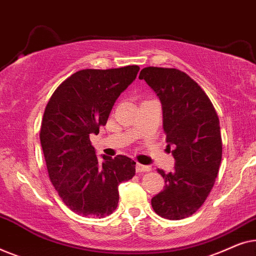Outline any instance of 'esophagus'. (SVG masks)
Returning a JSON list of instances; mask_svg holds the SVG:
<instances>
[{"instance_id":"1","label":"esophagus","mask_w":256,"mask_h":256,"mask_svg":"<svg viewBox=\"0 0 256 256\" xmlns=\"http://www.w3.org/2000/svg\"><path fill=\"white\" fill-rule=\"evenodd\" d=\"M135 169H136V172L141 174V172H148V171L152 170V168L148 166H143V164L138 163V164H136Z\"/></svg>"}]
</instances>
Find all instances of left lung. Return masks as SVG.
Instances as JSON below:
<instances>
[{"label": "left lung", "instance_id": "obj_1", "mask_svg": "<svg viewBox=\"0 0 256 256\" xmlns=\"http://www.w3.org/2000/svg\"><path fill=\"white\" fill-rule=\"evenodd\" d=\"M138 78L160 98L168 148H174V169L169 174L157 170L166 185L152 206L162 218H188L204 204L218 176L222 155L219 118L202 87L180 70L149 66Z\"/></svg>", "mask_w": 256, "mask_h": 256}]
</instances>
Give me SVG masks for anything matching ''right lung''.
I'll return each mask as SVG.
<instances>
[{
    "mask_svg": "<svg viewBox=\"0 0 256 256\" xmlns=\"http://www.w3.org/2000/svg\"><path fill=\"white\" fill-rule=\"evenodd\" d=\"M138 65L86 68L57 87L45 107L40 144L48 177L59 197L73 212L104 218L118 208V185L135 176L127 156L98 160L90 134H98L120 94L134 82Z\"/></svg>",
    "mask_w": 256,
    "mask_h": 256,
    "instance_id": "right-lung-1",
    "label": "right lung"
}]
</instances>
